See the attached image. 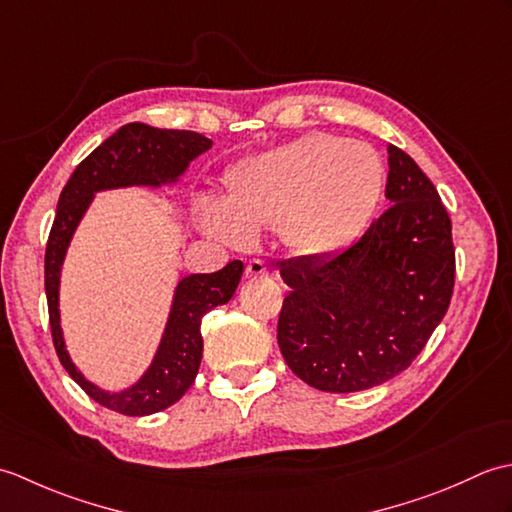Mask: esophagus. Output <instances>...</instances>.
Here are the masks:
<instances>
[{
    "label": "esophagus",
    "mask_w": 512,
    "mask_h": 512,
    "mask_svg": "<svg viewBox=\"0 0 512 512\" xmlns=\"http://www.w3.org/2000/svg\"><path fill=\"white\" fill-rule=\"evenodd\" d=\"M268 275V266L262 262V259H250L246 264V277H266Z\"/></svg>",
    "instance_id": "esophagus-1"
}]
</instances>
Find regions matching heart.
<instances>
[{
	"instance_id": "b5f03b06",
	"label": "heart",
	"mask_w": 512,
	"mask_h": 512,
	"mask_svg": "<svg viewBox=\"0 0 512 512\" xmlns=\"http://www.w3.org/2000/svg\"><path fill=\"white\" fill-rule=\"evenodd\" d=\"M383 180V165L369 145L306 134L237 165L226 178V202L202 198L198 222L231 246L277 226L295 253L334 255L369 220Z\"/></svg>"
}]
</instances>
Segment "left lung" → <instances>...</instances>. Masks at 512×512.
I'll list each match as a JSON object with an SVG mask.
<instances>
[{
  "mask_svg": "<svg viewBox=\"0 0 512 512\" xmlns=\"http://www.w3.org/2000/svg\"><path fill=\"white\" fill-rule=\"evenodd\" d=\"M389 209L350 246L281 264L290 286L277 343L303 383L332 394L376 387L411 365L449 310L451 220L433 182L389 145Z\"/></svg>",
  "mask_w": 512,
  "mask_h": 512,
  "instance_id": "1",
  "label": "left lung"
}]
</instances>
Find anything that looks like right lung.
<instances>
[{"instance_id": "add662e5", "label": "right lung", "mask_w": 512, "mask_h": 512, "mask_svg": "<svg viewBox=\"0 0 512 512\" xmlns=\"http://www.w3.org/2000/svg\"><path fill=\"white\" fill-rule=\"evenodd\" d=\"M211 140L187 129H156L129 123L96 147L65 184L46 246V297L52 343L61 365L74 383L99 405L125 413L149 416L178 402L198 376L202 361V317L215 306H224L235 295L244 264H226L209 275H189L178 281L171 312L158 352L138 383L123 391H105L85 378L65 350L59 317V281L65 250L76 226L94 200V193L121 187H160L178 182L189 162L211 149Z\"/></svg>"}]
</instances>
